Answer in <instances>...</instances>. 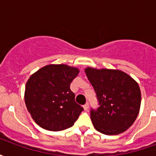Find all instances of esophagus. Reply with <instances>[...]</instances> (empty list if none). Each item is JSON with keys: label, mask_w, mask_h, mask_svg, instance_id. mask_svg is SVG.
<instances>
[{"label": "esophagus", "mask_w": 156, "mask_h": 156, "mask_svg": "<svg viewBox=\"0 0 156 156\" xmlns=\"http://www.w3.org/2000/svg\"><path fill=\"white\" fill-rule=\"evenodd\" d=\"M83 108H84V110H88V103H86V104L83 105Z\"/></svg>", "instance_id": "1"}]
</instances>
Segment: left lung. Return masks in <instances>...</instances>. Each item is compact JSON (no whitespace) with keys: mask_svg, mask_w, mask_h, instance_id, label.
<instances>
[{"mask_svg":"<svg viewBox=\"0 0 156 156\" xmlns=\"http://www.w3.org/2000/svg\"><path fill=\"white\" fill-rule=\"evenodd\" d=\"M85 73L94 88L99 107L90 110L94 128L102 134L123 133L133 124L141 103L136 82L119 70L88 68Z\"/></svg>","mask_w":156,"mask_h":156,"instance_id":"obj_1","label":"left lung"}]
</instances>
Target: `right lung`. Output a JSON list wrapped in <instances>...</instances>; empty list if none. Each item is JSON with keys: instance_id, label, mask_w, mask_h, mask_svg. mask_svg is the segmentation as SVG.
Returning <instances> with one entry per match:
<instances>
[{"instance_id": "right-lung-1", "label": "right lung", "mask_w": 156, "mask_h": 156, "mask_svg": "<svg viewBox=\"0 0 156 156\" xmlns=\"http://www.w3.org/2000/svg\"><path fill=\"white\" fill-rule=\"evenodd\" d=\"M78 68L68 65H48L32 74L26 84L27 110L39 126L61 131L72 127L83 110L75 102L70 89L78 74Z\"/></svg>"}]
</instances>
